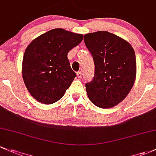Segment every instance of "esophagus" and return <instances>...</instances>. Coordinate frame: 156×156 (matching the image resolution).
Returning <instances> with one entry per match:
<instances>
[{
  "label": "esophagus",
  "mask_w": 156,
  "mask_h": 156,
  "mask_svg": "<svg viewBox=\"0 0 156 156\" xmlns=\"http://www.w3.org/2000/svg\"><path fill=\"white\" fill-rule=\"evenodd\" d=\"M77 76H78V78H81L82 73L81 71H79V72H78V73H77Z\"/></svg>",
  "instance_id": "obj_1"
}]
</instances>
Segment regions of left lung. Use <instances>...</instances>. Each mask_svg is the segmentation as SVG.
<instances>
[{"label":"left lung","mask_w":156,"mask_h":156,"mask_svg":"<svg viewBox=\"0 0 156 156\" xmlns=\"http://www.w3.org/2000/svg\"><path fill=\"white\" fill-rule=\"evenodd\" d=\"M95 64L93 80L86 83L89 99L98 107H113L126 97L136 78L135 51L129 42L107 31L84 35Z\"/></svg>","instance_id":"left-lung-1"}]
</instances>
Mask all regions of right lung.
Returning <instances> with one entry per match:
<instances>
[{"instance_id": "right-lung-1", "label": "right lung", "mask_w": 156, "mask_h": 156, "mask_svg": "<svg viewBox=\"0 0 156 156\" xmlns=\"http://www.w3.org/2000/svg\"><path fill=\"white\" fill-rule=\"evenodd\" d=\"M83 35L53 29L34 39L26 49L22 76L35 100L51 104L60 100L76 77L67 53L82 41Z\"/></svg>"}]
</instances>
